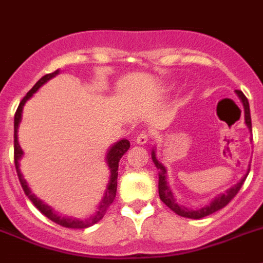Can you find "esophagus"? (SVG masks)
<instances>
[{"label":"esophagus","instance_id":"obj_1","mask_svg":"<svg viewBox=\"0 0 263 263\" xmlns=\"http://www.w3.org/2000/svg\"><path fill=\"white\" fill-rule=\"evenodd\" d=\"M149 140H150V134L146 133V132H141V133L137 136L136 142L138 143V145H145V143H147V141Z\"/></svg>","mask_w":263,"mask_h":263}]
</instances>
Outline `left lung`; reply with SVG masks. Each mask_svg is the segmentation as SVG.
Instances as JSON below:
<instances>
[{
  "label": "left lung",
  "instance_id": "1",
  "mask_svg": "<svg viewBox=\"0 0 263 263\" xmlns=\"http://www.w3.org/2000/svg\"><path fill=\"white\" fill-rule=\"evenodd\" d=\"M235 93H237V96L241 98L242 104H243L245 122H246V125H248L249 130H251L250 107H249L248 98L245 97V94L242 93L241 90H235ZM152 158H153V162H154V165L157 166V169L159 170V173H158V176H159V179H158L159 198H161V201H162L163 203L167 206V208L172 209L173 212L176 213V214L181 215V217H185V218H192V219L203 218V217H206V215L213 214V213L218 212L219 209L225 208L229 202L232 201V199L237 196V193L239 192V189H241L242 185H243L245 179H246V176L249 174V170H248L246 176H245L243 178H242L241 181L237 183V185H234L233 187H230L229 190H226L223 194H219L218 197H215V198L213 199V201L210 202L209 205H206L205 208H201V209H198V210H190V209L185 208V206H179L178 203H177L176 198H174L172 190H170V187H169V183H167V181H166L165 166H163L161 162H158V159H157L156 152H154V150L152 152Z\"/></svg>",
  "mask_w": 263,
  "mask_h": 263
}]
</instances>
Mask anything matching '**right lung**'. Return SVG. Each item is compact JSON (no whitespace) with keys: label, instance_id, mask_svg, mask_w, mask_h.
Returning <instances> with one entry per match:
<instances>
[{"label":"right lung","instance_id":"right-lung-1","mask_svg":"<svg viewBox=\"0 0 263 263\" xmlns=\"http://www.w3.org/2000/svg\"><path fill=\"white\" fill-rule=\"evenodd\" d=\"M58 71L60 70H55V71H53V73H49V74H46V76H44V77L38 81L37 84L31 87L28 93H26V96L22 98V101L20 102L18 107H17V111H15V114H14V165H15V170H17V176H18L20 183H21L25 194H26V197H28V198L33 202V205H34L35 208H37L38 210H40V212L45 215V217H48L50 221L55 222L57 225H61V226H64V228L85 229V228H89V226L94 225V223H97L100 219H102V217H104L105 213H106L107 208H109V206L113 203L114 198H116V193H117L118 162H120L121 157L126 153L127 149L130 147V142L127 140L118 141V142L114 143L113 146L110 147L109 152H107L106 162H107V165H109V169H110V181L106 186V190H105L104 198L101 199L100 206H98V210L96 212V214L91 215L89 219L81 221V219H73V218H66V217H61V215L57 214V213H55L54 210L50 208V206L45 205L41 199H38L37 197H35L34 194L30 192L28 183H26V181H25V178L22 177V174H21V170H20V159H21L22 156H24V152H22L21 146H20L18 137H17V134H18V125H20V122H21L22 109H24L25 102H26V101H28L29 98H30L31 96H33V94H34L35 91H37L38 89H40V87L45 84V82H48L50 78L55 77V76L58 74Z\"/></svg>","mask_w":263,"mask_h":263}]
</instances>
